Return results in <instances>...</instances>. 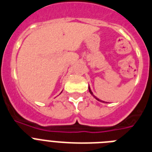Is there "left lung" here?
Wrapping results in <instances>:
<instances>
[{
    "mask_svg": "<svg viewBox=\"0 0 152 152\" xmlns=\"http://www.w3.org/2000/svg\"><path fill=\"white\" fill-rule=\"evenodd\" d=\"M88 91H89V93H90V94H91V95H93V96L95 97V98H96V99H97V100H98V101H100V102H103V103H105V102H104V101H103V100H100V99H98V98H96V97L95 96L93 95V92H92V91H91V88H90V87H89V86H88Z\"/></svg>",
    "mask_w": 152,
    "mask_h": 152,
    "instance_id": "1",
    "label": "left lung"
}]
</instances>
